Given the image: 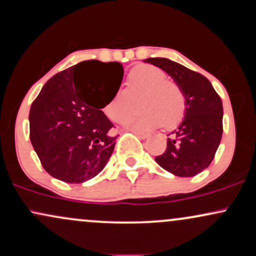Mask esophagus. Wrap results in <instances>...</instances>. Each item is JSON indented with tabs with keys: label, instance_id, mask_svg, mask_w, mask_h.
I'll return each instance as SVG.
<instances>
[{
	"label": "esophagus",
	"instance_id": "esophagus-1",
	"mask_svg": "<svg viewBox=\"0 0 256 256\" xmlns=\"http://www.w3.org/2000/svg\"><path fill=\"white\" fill-rule=\"evenodd\" d=\"M134 132V134H136L137 137H140V140H146V138H148L149 137V134H142V132H138V131H132Z\"/></svg>",
	"mask_w": 256,
	"mask_h": 256
}]
</instances>
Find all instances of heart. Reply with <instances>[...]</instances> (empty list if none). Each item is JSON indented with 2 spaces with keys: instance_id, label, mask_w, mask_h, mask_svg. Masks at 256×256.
<instances>
[{
  "instance_id": "heart-1",
  "label": "heart",
  "mask_w": 256,
  "mask_h": 256,
  "mask_svg": "<svg viewBox=\"0 0 256 256\" xmlns=\"http://www.w3.org/2000/svg\"><path fill=\"white\" fill-rule=\"evenodd\" d=\"M126 91L119 90L104 106L106 116L122 122L134 110V101L140 98L137 107L140 112L126 120L125 128L134 131H150L154 128H172L183 119L185 98L174 82L167 80L162 70L150 64H140L131 71Z\"/></svg>"
}]
</instances>
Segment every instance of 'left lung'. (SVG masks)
Returning <instances> with one entry per match:
<instances>
[{"label": "left lung", "mask_w": 256, "mask_h": 256, "mask_svg": "<svg viewBox=\"0 0 256 256\" xmlns=\"http://www.w3.org/2000/svg\"><path fill=\"white\" fill-rule=\"evenodd\" d=\"M158 67L183 91L185 113L155 161L178 177H194L210 165L222 136V102L207 78L165 58L143 60Z\"/></svg>", "instance_id": "obj_1"}]
</instances>
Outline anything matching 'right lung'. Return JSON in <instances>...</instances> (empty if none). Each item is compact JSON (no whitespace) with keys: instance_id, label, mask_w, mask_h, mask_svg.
Segmentation results:
<instances>
[{"instance_id":"add662e5","label":"right lung","mask_w":256,"mask_h":256,"mask_svg":"<svg viewBox=\"0 0 256 256\" xmlns=\"http://www.w3.org/2000/svg\"><path fill=\"white\" fill-rule=\"evenodd\" d=\"M119 62L89 60L46 82L31 106L30 140L42 166L64 183H84L107 165L118 136L102 108L118 92Z\"/></svg>"}]
</instances>
